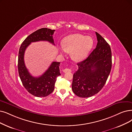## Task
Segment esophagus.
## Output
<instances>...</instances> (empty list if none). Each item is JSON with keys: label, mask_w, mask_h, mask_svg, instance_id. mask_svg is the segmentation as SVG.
<instances>
[{"label": "esophagus", "mask_w": 132, "mask_h": 132, "mask_svg": "<svg viewBox=\"0 0 132 132\" xmlns=\"http://www.w3.org/2000/svg\"><path fill=\"white\" fill-rule=\"evenodd\" d=\"M63 71L64 72H65V73H66V72H69L71 71V70L70 69H69V68H65V69L63 70Z\"/></svg>", "instance_id": "esophagus-1"}]
</instances>
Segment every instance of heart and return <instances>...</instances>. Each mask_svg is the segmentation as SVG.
Wrapping results in <instances>:
<instances>
[{
	"label": "heart",
	"mask_w": 132,
	"mask_h": 132,
	"mask_svg": "<svg viewBox=\"0 0 132 132\" xmlns=\"http://www.w3.org/2000/svg\"><path fill=\"white\" fill-rule=\"evenodd\" d=\"M93 44L92 38L89 36L80 34L68 36L62 42V52H71L72 59L80 61L85 59Z\"/></svg>",
	"instance_id": "1"
}]
</instances>
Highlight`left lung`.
Segmentation results:
<instances>
[{
  "instance_id": "obj_1",
  "label": "left lung",
  "mask_w": 132,
  "mask_h": 132,
  "mask_svg": "<svg viewBox=\"0 0 132 132\" xmlns=\"http://www.w3.org/2000/svg\"><path fill=\"white\" fill-rule=\"evenodd\" d=\"M97 43L86 59L77 63L73 75L72 89L80 97L98 93L106 83L112 69V51L109 45L96 32Z\"/></svg>"
}]
</instances>
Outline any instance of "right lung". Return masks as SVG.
I'll use <instances>...</instances> for the list:
<instances>
[{
	"instance_id": "obj_1",
	"label": "right lung",
	"mask_w": 132,
	"mask_h": 132,
	"mask_svg": "<svg viewBox=\"0 0 132 132\" xmlns=\"http://www.w3.org/2000/svg\"><path fill=\"white\" fill-rule=\"evenodd\" d=\"M55 30L42 28L30 35L23 41L19 48L18 69L20 78L27 91L36 97L48 96L54 90L57 77L61 75L60 62H53L47 70L39 77L31 75L26 68L24 60L25 51L32 42L48 41L55 45L53 35Z\"/></svg>"
}]
</instances>
